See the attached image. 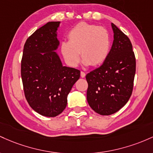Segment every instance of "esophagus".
<instances>
[{"mask_svg": "<svg viewBox=\"0 0 153 153\" xmlns=\"http://www.w3.org/2000/svg\"><path fill=\"white\" fill-rule=\"evenodd\" d=\"M85 75H86V74L85 73V72L81 71V77H82V78H84V77H85Z\"/></svg>", "mask_w": 153, "mask_h": 153, "instance_id": "esophagus-1", "label": "esophagus"}]
</instances>
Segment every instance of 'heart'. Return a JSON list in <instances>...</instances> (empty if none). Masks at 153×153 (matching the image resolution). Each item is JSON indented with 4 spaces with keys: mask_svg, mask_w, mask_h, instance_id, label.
Instances as JSON below:
<instances>
[{
    "mask_svg": "<svg viewBox=\"0 0 153 153\" xmlns=\"http://www.w3.org/2000/svg\"><path fill=\"white\" fill-rule=\"evenodd\" d=\"M68 41H63L60 50L68 66L76 67L80 53L85 66L100 65L105 61L111 48V36L106 29L81 22L68 33Z\"/></svg>",
    "mask_w": 153,
    "mask_h": 153,
    "instance_id": "heart-1",
    "label": "heart"
}]
</instances>
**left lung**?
<instances>
[{
	"label": "left lung",
	"instance_id": "obj_1",
	"mask_svg": "<svg viewBox=\"0 0 153 153\" xmlns=\"http://www.w3.org/2000/svg\"><path fill=\"white\" fill-rule=\"evenodd\" d=\"M114 42L102 66L86 76L87 100L94 111L108 116L119 111L129 100L133 90L136 60L128 37L111 23Z\"/></svg>",
	"mask_w": 153,
	"mask_h": 153
}]
</instances>
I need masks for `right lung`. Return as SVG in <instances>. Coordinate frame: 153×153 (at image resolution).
I'll return each mask as SVG.
<instances>
[{
	"label": "right lung",
	"mask_w": 153,
	"mask_h": 153,
	"mask_svg": "<svg viewBox=\"0 0 153 153\" xmlns=\"http://www.w3.org/2000/svg\"><path fill=\"white\" fill-rule=\"evenodd\" d=\"M61 22H49L26 41L21 74L27 102L42 116L55 117L63 112L80 71L63 66L56 53L60 45L58 30Z\"/></svg>",
	"instance_id": "obj_1"
}]
</instances>
